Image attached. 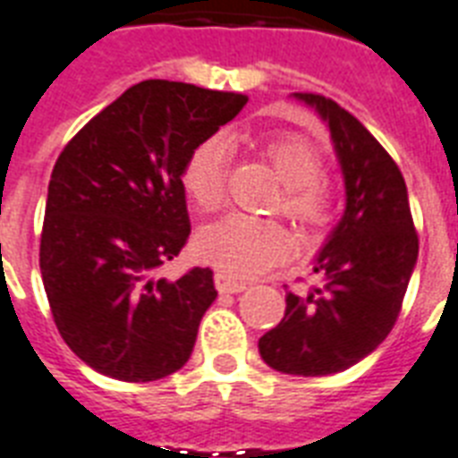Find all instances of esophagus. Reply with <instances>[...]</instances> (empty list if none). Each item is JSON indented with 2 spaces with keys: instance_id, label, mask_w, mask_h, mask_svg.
<instances>
[{
  "instance_id": "esophagus-1",
  "label": "esophagus",
  "mask_w": 458,
  "mask_h": 458,
  "mask_svg": "<svg viewBox=\"0 0 458 458\" xmlns=\"http://www.w3.org/2000/svg\"><path fill=\"white\" fill-rule=\"evenodd\" d=\"M215 286L219 293H241L246 291V281H239L225 272L215 274Z\"/></svg>"
}]
</instances>
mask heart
Masks as SVG:
<instances>
[{
	"label": "heart",
	"instance_id": "b5f03b06",
	"mask_svg": "<svg viewBox=\"0 0 458 458\" xmlns=\"http://www.w3.org/2000/svg\"><path fill=\"white\" fill-rule=\"evenodd\" d=\"M274 177L281 182L279 208L302 232H314L331 222L333 191L321 177V156L312 141L300 134H272L259 141ZM229 144L222 134L200 141L182 167V186L200 212H215L225 200ZM291 250V236L274 219H250L229 215L199 233L200 258L222 272L246 279L284 259Z\"/></svg>",
	"mask_w": 458,
	"mask_h": 458
}]
</instances>
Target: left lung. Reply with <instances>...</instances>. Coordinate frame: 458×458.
<instances>
[{"instance_id":"8db88e82","label":"left lung","mask_w":458,"mask_h":458,"mask_svg":"<svg viewBox=\"0 0 458 458\" xmlns=\"http://www.w3.org/2000/svg\"><path fill=\"white\" fill-rule=\"evenodd\" d=\"M331 130L345 212L314 259L324 286L286 295V314L258 347L281 374L328 376L371 354L393 331L419 258L407 184L374 134L321 94H295Z\"/></svg>"}]
</instances>
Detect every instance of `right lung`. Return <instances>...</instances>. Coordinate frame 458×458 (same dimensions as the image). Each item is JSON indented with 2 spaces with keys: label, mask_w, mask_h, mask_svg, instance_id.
<instances>
[{
  "label": "right lung",
  "mask_w": 458,
  "mask_h": 458,
  "mask_svg": "<svg viewBox=\"0 0 458 458\" xmlns=\"http://www.w3.org/2000/svg\"><path fill=\"white\" fill-rule=\"evenodd\" d=\"M246 94L144 80L106 106L58 156L39 269L61 338L98 374L148 383L189 361L217 298L210 269L156 276L191 222L182 167L239 115Z\"/></svg>",
  "instance_id": "obj_1"
}]
</instances>
